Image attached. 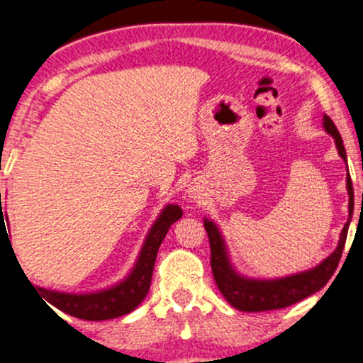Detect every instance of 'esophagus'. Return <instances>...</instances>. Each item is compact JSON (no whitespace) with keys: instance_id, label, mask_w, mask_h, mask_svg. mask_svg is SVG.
<instances>
[{"instance_id":"1","label":"esophagus","mask_w":363,"mask_h":363,"mask_svg":"<svg viewBox=\"0 0 363 363\" xmlns=\"http://www.w3.org/2000/svg\"><path fill=\"white\" fill-rule=\"evenodd\" d=\"M200 191L196 188H189L188 189V202H199L200 200Z\"/></svg>"}]
</instances>
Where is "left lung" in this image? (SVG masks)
<instances>
[{
    "instance_id": "left-lung-1",
    "label": "left lung",
    "mask_w": 363,
    "mask_h": 363,
    "mask_svg": "<svg viewBox=\"0 0 363 363\" xmlns=\"http://www.w3.org/2000/svg\"><path fill=\"white\" fill-rule=\"evenodd\" d=\"M323 128L328 135L334 137L339 156L344 160L347 167L346 149H344L342 138H340L334 121L328 116H323ZM346 189L347 195H350V203H347L350 216H347L346 225H344L342 232H340L339 244L335 251L330 256H327L320 265L313 267L309 270H303V272L279 277V279H252V277H246L237 272L233 269L232 262H230L228 250H226L221 232H219L214 221L205 218L203 226L207 230L208 242H211L212 274H214V281L218 284L219 291L228 300V303H232L235 309L244 311V313H262V311L283 309V307L294 306V303L300 302L306 296L320 291L330 281L335 269H337L339 259L344 251V244H346L347 228H350L351 218H353V184H351L350 174H346Z\"/></svg>"
}]
</instances>
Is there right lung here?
<instances>
[{
  "label": "right lung",
  "mask_w": 363,
  "mask_h": 363,
  "mask_svg": "<svg viewBox=\"0 0 363 363\" xmlns=\"http://www.w3.org/2000/svg\"><path fill=\"white\" fill-rule=\"evenodd\" d=\"M1 202V193H0ZM0 235L1 230L5 232L6 225L3 219V207L0 203ZM182 218V208L175 203L164 205L163 211L160 212L158 219L155 225L149 230L147 237H145L142 250L138 252V258L135 262L133 269L130 270L123 281L113 284L105 290L93 291V294H65V291L47 290V288L33 286L31 288L38 295L43 296V302L47 299L50 306L56 309L63 311L69 316L80 318V320L87 321H101V320H112V318L124 316V314L131 313L135 307L140 306L142 300L149 294V286H151L152 270H155L156 256L158 250L163 242L164 235H167L168 228L174 225L177 219ZM10 242V239H9ZM12 247V244H10ZM40 296V298H42Z\"/></svg>",
  "instance_id": "right-lung-1"
}]
</instances>
